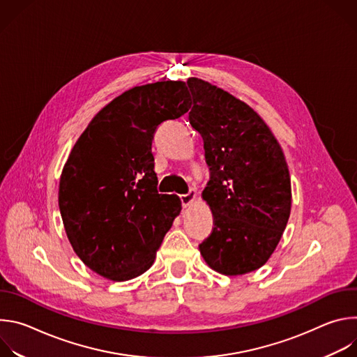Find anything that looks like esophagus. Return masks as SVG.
I'll use <instances>...</instances> for the list:
<instances>
[{"label": "esophagus", "instance_id": "esophagus-1", "mask_svg": "<svg viewBox=\"0 0 357 357\" xmlns=\"http://www.w3.org/2000/svg\"><path fill=\"white\" fill-rule=\"evenodd\" d=\"M195 199H196V190H195V189H190L188 193H185V195H181V202H182V206H183V208H188V206H190L192 203L195 202Z\"/></svg>", "mask_w": 357, "mask_h": 357}]
</instances>
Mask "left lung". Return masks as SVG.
Returning a JSON list of instances; mask_svg holds the SVG:
<instances>
[{"label": "left lung", "mask_w": 357, "mask_h": 357, "mask_svg": "<svg viewBox=\"0 0 357 357\" xmlns=\"http://www.w3.org/2000/svg\"><path fill=\"white\" fill-rule=\"evenodd\" d=\"M189 123L202 135L211 179L202 192L213 213L212 233L199 244L206 264L225 275L263 267L287 227L291 178L281 145L244 101L189 77Z\"/></svg>", "instance_id": "1"}]
</instances>
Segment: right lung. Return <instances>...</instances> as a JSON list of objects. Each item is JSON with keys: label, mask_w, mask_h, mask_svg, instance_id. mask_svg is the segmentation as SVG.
<instances>
[{"label": "right lung", "mask_w": 357, "mask_h": 357, "mask_svg": "<svg viewBox=\"0 0 357 357\" xmlns=\"http://www.w3.org/2000/svg\"><path fill=\"white\" fill-rule=\"evenodd\" d=\"M190 109L185 82L135 86L101 109L73 145L59 181V209L77 257L127 281L145 273L181 213L158 193L151 145L160 124Z\"/></svg>", "instance_id": "add662e5"}]
</instances>
